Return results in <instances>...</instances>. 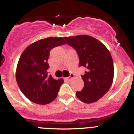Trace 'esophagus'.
I'll list each match as a JSON object with an SVG mask.
<instances>
[{
    "instance_id": "obj_1",
    "label": "esophagus",
    "mask_w": 134,
    "mask_h": 134,
    "mask_svg": "<svg viewBox=\"0 0 134 134\" xmlns=\"http://www.w3.org/2000/svg\"><path fill=\"white\" fill-rule=\"evenodd\" d=\"M73 78H74V75L73 74H70V76L69 77H68L65 78L67 80H71V79H73Z\"/></svg>"
}]
</instances>
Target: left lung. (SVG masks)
<instances>
[{
  "label": "left lung",
  "instance_id": "8db88e82",
  "mask_svg": "<svg viewBox=\"0 0 134 134\" xmlns=\"http://www.w3.org/2000/svg\"><path fill=\"white\" fill-rule=\"evenodd\" d=\"M64 38L77 51L79 67L87 68L82 75L84 87L81 91H77L76 96L84 103L97 102L109 91L114 80V63L109 50L91 36L85 35Z\"/></svg>",
  "mask_w": 134,
  "mask_h": 134
}]
</instances>
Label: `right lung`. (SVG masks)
I'll return each mask as SVG.
<instances>
[{
  "mask_svg": "<svg viewBox=\"0 0 134 134\" xmlns=\"http://www.w3.org/2000/svg\"><path fill=\"white\" fill-rule=\"evenodd\" d=\"M65 44L62 37H48L31 44L20 55L16 70V82L31 102L45 105L56 99L63 79L56 80L48 74L47 61L53 48Z\"/></svg>",
  "mask_w": 134,
  "mask_h": 134,
  "instance_id": "obj_1",
  "label": "right lung"
}]
</instances>
